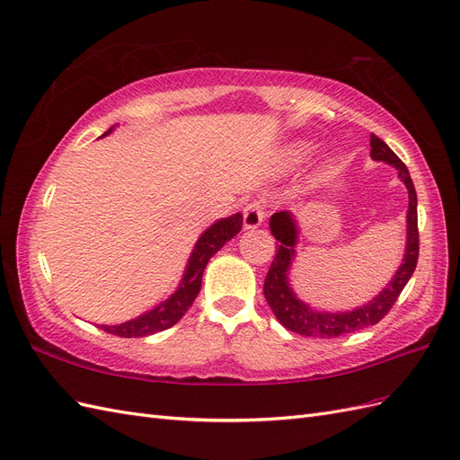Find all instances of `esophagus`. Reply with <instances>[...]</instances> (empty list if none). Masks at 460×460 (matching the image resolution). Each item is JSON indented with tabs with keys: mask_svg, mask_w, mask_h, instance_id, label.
<instances>
[{
	"mask_svg": "<svg viewBox=\"0 0 460 460\" xmlns=\"http://www.w3.org/2000/svg\"><path fill=\"white\" fill-rule=\"evenodd\" d=\"M264 219V202L262 199H252L243 209V226L244 229H256L262 226Z\"/></svg>",
	"mask_w": 460,
	"mask_h": 460,
	"instance_id": "1",
	"label": "esophagus"
}]
</instances>
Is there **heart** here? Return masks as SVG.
Here are the masks:
<instances>
[{
    "label": "heart",
    "instance_id": "1",
    "mask_svg": "<svg viewBox=\"0 0 460 460\" xmlns=\"http://www.w3.org/2000/svg\"><path fill=\"white\" fill-rule=\"evenodd\" d=\"M305 153H307V147H299L297 149V155H305Z\"/></svg>",
    "mask_w": 460,
    "mask_h": 460
}]
</instances>
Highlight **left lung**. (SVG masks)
Instances as JSON below:
<instances>
[{"label": "left lung", "instance_id": "1", "mask_svg": "<svg viewBox=\"0 0 460 460\" xmlns=\"http://www.w3.org/2000/svg\"><path fill=\"white\" fill-rule=\"evenodd\" d=\"M371 159L393 164L398 179L406 184L408 190V211H406V251L402 264L398 266L393 279L386 288L373 297L363 307L353 311H319L301 301L289 284V270L296 261V246L299 243V226L291 211H278L270 217V231L278 241V254L270 266L264 279V297L274 311L276 319L288 331L301 336L313 338H338L379 323L391 311L400 291L404 289L418 264L420 239H418V196L414 182L410 179L406 164L396 157V153L388 147L381 137L371 134Z\"/></svg>", "mask_w": 460, "mask_h": 460}]
</instances>
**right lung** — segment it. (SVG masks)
I'll use <instances>...</instances> for the list:
<instances>
[{
    "label": "right lung",
    "instance_id": "obj_1",
    "mask_svg": "<svg viewBox=\"0 0 460 460\" xmlns=\"http://www.w3.org/2000/svg\"><path fill=\"white\" fill-rule=\"evenodd\" d=\"M112 129L114 126L109 128L101 137H107L109 134H112ZM241 227H243L241 214L223 217L216 221L214 226H209L196 241L192 254L188 258V264L184 268L181 284L169 299L161 301L157 307H153L151 311L136 316L132 321L112 324V326L102 324L101 326L102 331L109 334L122 336V338H141V336L167 331V328L179 323L184 316V313L192 307V303L199 293V288H202V276L209 258L214 256L227 241H231L234 234L241 231Z\"/></svg>",
    "mask_w": 460,
    "mask_h": 460
}]
</instances>
